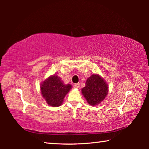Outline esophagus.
Masks as SVG:
<instances>
[{
	"label": "esophagus",
	"mask_w": 149,
	"mask_h": 149,
	"mask_svg": "<svg viewBox=\"0 0 149 149\" xmlns=\"http://www.w3.org/2000/svg\"><path fill=\"white\" fill-rule=\"evenodd\" d=\"M74 88H75V89H77V88L79 87V84H75L74 85H73Z\"/></svg>",
	"instance_id": "1"
}]
</instances>
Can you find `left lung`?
<instances>
[{
	"instance_id": "obj_1",
	"label": "left lung",
	"mask_w": 149,
	"mask_h": 149,
	"mask_svg": "<svg viewBox=\"0 0 149 149\" xmlns=\"http://www.w3.org/2000/svg\"><path fill=\"white\" fill-rule=\"evenodd\" d=\"M85 85L81 91L89 104L97 105L105 99L108 87L105 81L99 75H91L87 79Z\"/></svg>"
}]
</instances>
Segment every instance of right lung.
Segmentation results:
<instances>
[{
    "instance_id": "obj_1",
    "label": "right lung",
    "mask_w": 149,
    "mask_h": 149,
    "mask_svg": "<svg viewBox=\"0 0 149 149\" xmlns=\"http://www.w3.org/2000/svg\"><path fill=\"white\" fill-rule=\"evenodd\" d=\"M71 88L70 84L65 85L60 77L52 75L42 82L41 91L48 104L56 107L62 104L64 97Z\"/></svg>"
}]
</instances>
